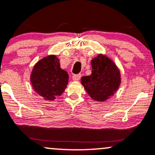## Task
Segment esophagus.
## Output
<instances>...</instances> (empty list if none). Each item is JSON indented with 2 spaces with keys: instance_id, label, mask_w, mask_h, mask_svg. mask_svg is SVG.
<instances>
[{
  "instance_id": "esophagus-1",
  "label": "esophagus",
  "mask_w": 155,
  "mask_h": 155,
  "mask_svg": "<svg viewBox=\"0 0 155 155\" xmlns=\"http://www.w3.org/2000/svg\"><path fill=\"white\" fill-rule=\"evenodd\" d=\"M81 76V75L80 74H75V75H74V76H73L72 79H73V80H74V81H78V80H79V79H80Z\"/></svg>"
}]
</instances>
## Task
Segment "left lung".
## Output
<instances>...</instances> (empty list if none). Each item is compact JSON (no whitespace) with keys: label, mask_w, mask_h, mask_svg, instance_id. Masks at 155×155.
I'll use <instances>...</instances> for the list:
<instances>
[{"label":"left lung","mask_w":155,"mask_h":155,"mask_svg":"<svg viewBox=\"0 0 155 155\" xmlns=\"http://www.w3.org/2000/svg\"><path fill=\"white\" fill-rule=\"evenodd\" d=\"M92 74L83 76L81 83L90 96L96 101H104L120 87V71L115 62L104 54L91 60Z\"/></svg>","instance_id":"1"}]
</instances>
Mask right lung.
Returning a JSON list of instances; mask_svg holds the SVG:
<instances>
[{"instance_id":"add662e5","label":"right lung","mask_w":155,"mask_h":155,"mask_svg":"<svg viewBox=\"0 0 155 155\" xmlns=\"http://www.w3.org/2000/svg\"><path fill=\"white\" fill-rule=\"evenodd\" d=\"M68 74L60 68L59 59L48 55L35 64L30 79L33 89L45 100L61 96L68 83Z\"/></svg>"}]
</instances>
